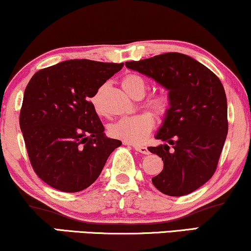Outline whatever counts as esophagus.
<instances>
[{"label":"esophagus","instance_id":"esophagus-1","mask_svg":"<svg viewBox=\"0 0 251 251\" xmlns=\"http://www.w3.org/2000/svg\"><path fill=\"white\" fill-rule=\"evenodd\" d=\"M133 148H134L136 151H139V153H141V154H148V153H149L148 148H147V147H145V146L133 145Z\"/></svg>","mask_w":251,"mask_h":251}]
</instances>
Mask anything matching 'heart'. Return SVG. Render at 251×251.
<instances>
[{"label": "heart", "instance_id": "heart-1", "mask_svg": "<svg viewBox=\"0 0 251 251\" xmlns=\"http://www.w3.org/2000/svg\"><path fill=\"white\" fill-rule=\"evenodd\" d=\"M122 84L123 88L133 97L144 96L146 88H147V84L141 76L133 74L124 77ZM104 88L105 85L100 88L90 100L98 115H103V110L100 107V95H102ZM147 104L158 115H163L169 106V100L166 95H153L148 98ZM153 126V115L151 112H140L136 115L123 117L111 124L109 126V132L113 138L119 139V140L129 142V144H139L147 138Z\"/></svg>", "mask_w": 251, "mask_h": 251}]
</instances>
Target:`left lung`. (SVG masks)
<instances>
[{
  "mask_svg": "<svg viewBox=\"0 0 251 251\" xmlns=\"http://www.w3.org/2000/svg\"><path fill=\"white\" fill-rule=\"evenodd\" d=\"M125 65L169 91V109L155 135L164 144L148 147L163 161V170L151 182L164 195H189L213 176L226 141L224 85L213 72L182 53H164Z\"/></svg>",
  "mask_w": 251,
  "mask_h": 251,
  "instance_id": "obj_1",
  "label": "left lung"
}]
</instances>
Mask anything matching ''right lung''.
<instances>
[{"mask_svg":"<svg viewBox=\"0 0 251 251\" xmlns=\"http://www.w3.org/2000/svg\"><path fill=\"white\" fill-rule=\"evenodd\" d=\"M124 63L67 60L40 69L24 91L20 126L31 166L63 192L90 186L122 141L105 136L89 100Z\"/></svg>","mask_w":251,"mask_h":251,"instance_id":"1","label":"right lung"}]
</instances>
